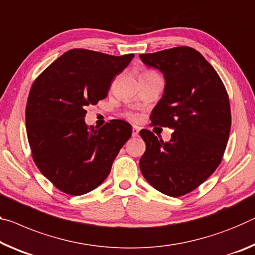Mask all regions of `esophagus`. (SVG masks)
I'll return each mask as SVG.
<instances>
[{
  "label": "esophagus",
  "instance_id": "34e87169",
  "mask_svg": "<svg viewBox=\"0 0 255 255\" xmlns=\"http://www.w3.org/2000/svg\"><path fill=\"white\" fill-rule=\"evenodd\" d=\"M138 132H139L138 127H136V126L132 127V137H136L137 135H138Z\"/></svg>",
  "mask_w": 255,
  "mask_h": 255
}]
</instances>
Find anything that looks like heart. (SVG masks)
Segmentation results:
<instances>
[{"mask_svg": "<svg viewBox=\"0 0 255 255\" xmlns=\"http://www.w3.org/2000/svg\"><path fill=\"white\" fill-rule=\"evenodd\" d=\"M152 75H155V72L152 71V70H146V69H145V70L140 71L139 78H140V77H147V76H152ZM129 117H130V118H135L134 115H129Z\"/></svg>", "mask_w": 255, "mask_h": 255, "instance_id": "1", "label": "heart"}]
</instances>
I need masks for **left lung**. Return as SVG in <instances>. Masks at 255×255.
Listing matches in <instances>:
<instances>
[{
  "label": "left lung",
  "mask_w": 255,
  "mask_h": 255,
  "mask_svg": "<svg viewBox=\"0 0 255 255\" xmlns=\"http://www.w3.org/2000/svg\"><path fill=\"white\" fill-rule=\"evenodd\" d=\"M139 58L165 79L164 94L149 117L151 126L173 129L168 143L147 129L139 131L146 144L140 171L159 192L183 196L221 163L232 125L228 93L215 68L192 47H172Z\"/></svg>",
  "instance_id": "1"
}]
</instances>
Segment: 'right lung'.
<instances>
[{
  "label": "right lung",
  "instance_id": "obj_1",
  "mask_svg": "<svg viewBox=\"0 0 255 255\" xmlns=\"http://www.w3.org/2000/svg\"><path fill=\"white\" fill-rule=\"evenodd\" d=\"M134 54L121 56L74 48L51 63L31 85L26 129L39 171L59 191L83 195L103 183L113 160L130 138L124 120L99 130L85 124L86 107L107 98L112 80Z\"/></svg>",
  "mask_w": 255,
  "mask_h": 255
}]
</instances>
